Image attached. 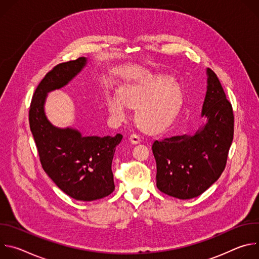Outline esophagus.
Returning <instances> with one entry per match:
<instances>
[{"label":"esophagus","instance_id":"esophagus-1","mask_svg":"<svg viewBox=\"0 0 259 259\" xmlns=\"http://www.w3.org/2000/svg\"><path fill=\"white\" fill-rule=\"evenodd\" d=\"M130 141H131L133 144H137V143H139V142L141 141V138H140V136H139L138 134L133 133V134H131V136H130Z\"/></svg>","mask_w":259,"mask_h":259}]
</instances>
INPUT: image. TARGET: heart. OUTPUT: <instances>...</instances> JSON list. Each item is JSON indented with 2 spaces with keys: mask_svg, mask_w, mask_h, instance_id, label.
Here are the masks:
<instances>
[{
  "mask_svg": "<svg viewBox=\"0 0 259 259\" xmlns=\"http://www.w3.org/2000/svg\"><path fill=\"white\" fill-rule=\"evenodd\" d=\"M183 103L181 88L165 76H155L125 86L120 95L106 100L108 112L114 119L126 118L128 105L137 106L135 120L146 132L157 133L166 129L176 118Z\"/></svg>",
  "mask_w": 259,
  "mask_h": 259,
  "instance_id": "1",
  "label": "heart"
}]
</instances>
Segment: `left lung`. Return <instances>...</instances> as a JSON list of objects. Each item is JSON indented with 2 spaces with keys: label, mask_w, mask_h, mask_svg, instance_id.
<instances>
[{
  "label": "left lung",
  "mask_w": 259,
  "mask_h": 259,
  "mask_svg": "<svg viewBox=\"0 0 259 259\" xmlns=\"http://www.w3.org/2000/svg\"><path fill=\"white\" fill-rule=\"evenodd\" d=\"M207 92L202 117L206 124L194 135L155 140L157 188L180 199L203 194L224 172L234 138V113L215 72L207 68Z\"/></svg>",
  "instance_id": "left-lung-1"
}]
</instances>
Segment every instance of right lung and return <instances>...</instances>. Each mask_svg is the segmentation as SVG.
Segmentation results:
<instances>
[{"label":"right lung","instance_id":"add662e5","mask_svg":"<svg viewBox=\"0 0 259 259\" xmlns=\"http://www.w3.org/2000/svg\"><path fill=\"white\" fill-rule=\"evenodd\" d=\"M87 59L59 63L36 87L29 107V127L44 171L67 196L94 201L115 190L112 162L123 135L83 136L72 128H57L47 119L44 104L47 93L65 86L86 65Z\"/></svg>","mask_w":259,"mask_h":259}]
</instances>
